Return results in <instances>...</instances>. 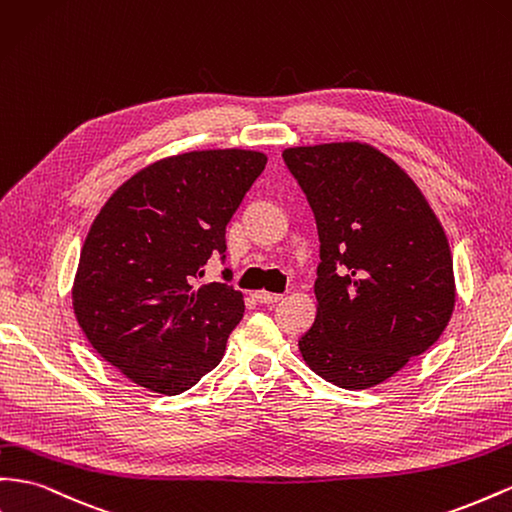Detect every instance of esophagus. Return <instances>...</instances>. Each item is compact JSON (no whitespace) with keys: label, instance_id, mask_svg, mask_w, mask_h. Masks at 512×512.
<instances>
[{"label":"esophagus","instance_id":"esophagus-1","mask_svg":"<svg viewBox=\"0 0 512 512\" xmlns=\"http://www.w3.org/2000/svg\"><path fill=\"white\" fill-rule=\"evenodd\" d=\"M254 297L260 301V303H278L284 299V295L280 293H269V290H256Z\"/></svg>","mask_w":512,"mask_h":512}]
</instances>
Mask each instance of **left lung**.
I'll list each match as a JSON object with an SVG mask.
<instances>
[{
	"label": "left lung",
	"instance_id": "1",
	"mask_svg": "<svg viewBox=\"0 0 512 512\" xmlns=\"http://www.w3.org/2000/svg\"><path fill=\"white\" fill-rule=\"evenodd\" d=\"M282 157L321 239L303 362L338 388H375L450 321L457 286L446 232L409 174L375 146H295Z\"/></svg>",
	"mask_w": 512,
	"mask_h": 512
}]
</instances>
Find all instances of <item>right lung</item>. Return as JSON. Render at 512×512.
I'll list each match as a JSON object with an SVG mask.
<instances>
[{
  "instance_id": "add662e5",
  "label": "right lung",
  "mask_w": 512,
  "mask_h": 512,
  "mask_svg": "<svg viewBox=\"0 0 512 512\" xmlns=\"http://www.w3.org/2000/svg\"><path fill=\"white\" fill-rule=\"evenodd\" d=\"M258 150H191L124 181L90 226L73 310L105 362L142 388L174 396L222 362L243 319V293L196 286L226 226L265 170Z\"/></svg>"
}]
</instances>
